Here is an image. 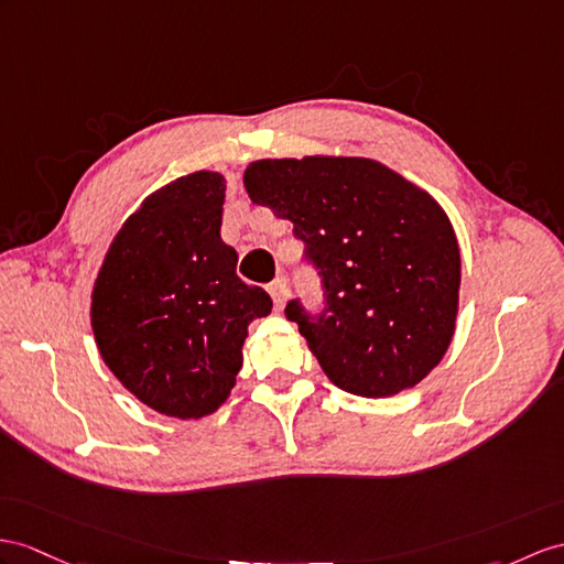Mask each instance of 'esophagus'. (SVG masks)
Here are the masks:
<instances>
[{"label":"esophagus","mask_w":564,"mask_h":564,"mask_svg":"<svg viewBox=\"0 0 564 564\" xmlns=\"http://www.w3.org/2000/svg\"><path fill=\"white\" fill-rule=\"evenodd\" d=\"M270 296L274 301V306L282 308L286 304V296H290V286H286L284 278H278L270 284Z\"/></svg>","instance_id":"34e87169"}]
</instances>
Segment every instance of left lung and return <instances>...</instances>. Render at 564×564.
I'll return each instance as SVG.
<instances>
[{"label":"left lung","instance_id":"8db88e82","mask_svg":"<svg viewBox=\"0 0 564 564\" xmlns=\"http://www.w3.org/2000/svg\"><path fill=\"white\" fill-rule=\"evenodd\" d=\"M246 194L294 223L321 268L327 306L299 325L339 390L380 400L416 388L455 337L462 258L455 227L429 191L356 155L263 158Z\"/></svg>","mask_w":564,"mask_h":564}]
</instances>
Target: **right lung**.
<instances>
[{"instance_id": "add662e5", "label": "right lung", "mask_w": 564, "mask_h": 564, "mask_svg": "<svg viewBox=\"0 0 564 564\" xmlns=\"http://www.w3.org/2000/svg\"><path fill=\"white\" fill-rule=\"evenodd\" d=\"M225 176L198 170L155 188L102 258L90 327L105 366L158 414L198 421L237 386L249 323L272 299L239 280L219 237Z\"/></svg>"}]
</instances>
